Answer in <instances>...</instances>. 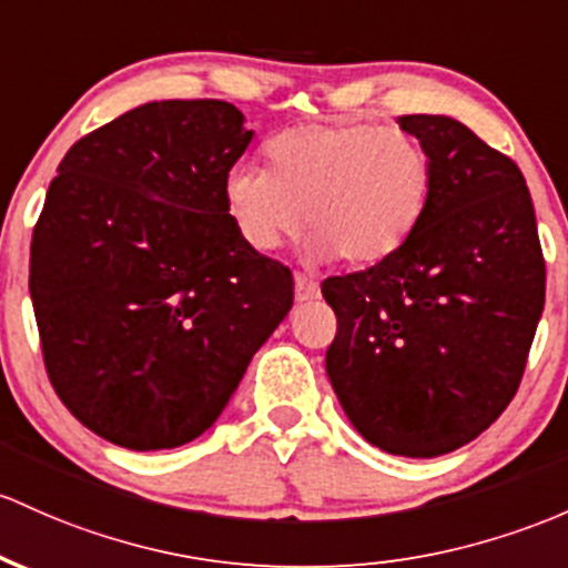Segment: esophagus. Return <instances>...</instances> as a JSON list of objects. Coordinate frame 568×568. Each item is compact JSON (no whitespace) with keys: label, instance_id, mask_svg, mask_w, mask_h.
Here are the masks:
<instances>
[{"label":"esophagus","instance_id":"34e87169","mask_svg":"<svg viewBox=\"0 0 568 568\" xmlns=\"http://www.w3.org/2000/svg\"><path fill=\"white\" fill-rule=\"evenodd\" d=\"M294 291H296V302H313L321 294V288H317L315 280H310L307 274L296 272L294 277Z\"/></svg>","mask_w":568,"mask_h":568}]
</instances>
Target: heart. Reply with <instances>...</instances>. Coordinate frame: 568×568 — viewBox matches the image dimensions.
Returning a JSON list of instances; mask_svg holds the SVG:
<instances>
[{"instance_id":"1","label":"heart","mask_w":568,"mask_h":568,"mask_svg":"<svg viewBox=\"0 0 568 568\" xmlns=\"http://www.w3.org/2000/svg\"><path fill=\"white\" fill-rule=\"evenodd\" d=\"M266 164H236L223 199L253 251L310 229L307 255L369 266L394 255L426 213L432 159L415 136L369 123H310L272 136Z\"/></svg>"}]
</instances>
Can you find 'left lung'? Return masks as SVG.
Returning a JSON list of instances; mask_svg holds the SVG:
<instances>
[{"label": "left lung", "instance_id": "8db88e82", "mask_svg": "<svg viewBox=\"0 0 568 568\" xmlns=\"http://www.w3.org/2000/svg\"><path fill=\"white\" fill-rule=\"evenodd\" d=\"M398 126L432 159L426 213L394 255L323 280L336 315L326 375L369 445L434 458L513 402L545 310V258L513 159L456 118Z\"/></svg>", "mask_w": 568, "mask_h": 568}]
</instances>
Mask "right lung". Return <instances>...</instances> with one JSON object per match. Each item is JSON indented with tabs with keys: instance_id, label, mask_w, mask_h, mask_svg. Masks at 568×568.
<instances>
[{
	"instance_id": "1",
	"label": "right lung",
	"mask_w": 568,
	"mask_h": 568,
	"mask_svg": "<svg viewBox=\"0 0 568 568\" xmlns=\"http://www.w3.org/2000/svg\"><path fill=\"white\" fill-rule=\"evenodd\" d=\"M251 140L234 104L166 99L59 164L29 294L55 394L112 445L170 450L207 432L294 307L291 270L242 240L223 199Z\"/></svg>"
}]
</instances>
